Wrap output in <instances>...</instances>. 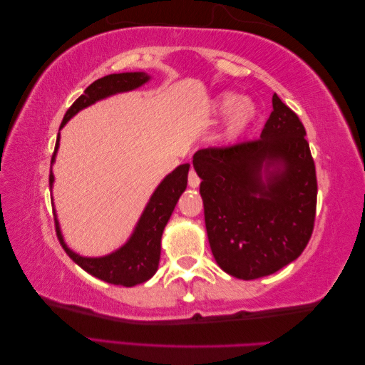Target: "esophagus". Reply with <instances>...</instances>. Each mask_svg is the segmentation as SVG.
I'll return each mask as SVG.
<instances>
[{"label": "esophagus", "instance_id": "34e87169", "mask_svg": "<svg viewBox=\"0 0 365 365\" xmlns=\"http://www.w3.org/2000/svg\"><path fill=\"white\" fill-rule=\"evenodd\" d=\"M198 184H200V178L195 173V170L192 168L190 172H189V185H190V187L195 189V187H198Z\"/></svg>", "mask_w": 365, "mask_h": 365}]
</instances>
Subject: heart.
<instances>
[{
    "mask_svg": "<svg viewBox=\"0 0 365 365\" xmlns=\"http://www.w3.org/2000/svg\"><path fill=\"white\" fill-rule=\"evenodd\" d=\"M215 110L222 115H227L224 128V137L227 140H236L240 137L257 115L254 103L247 99H242L236 93L220 94L215 101Z\"/></svg>",
    "mask_w": 365,
    "mask_h": 365,
    "instance_id": "obj_1",
    "label": "heart"
}]
</instances>
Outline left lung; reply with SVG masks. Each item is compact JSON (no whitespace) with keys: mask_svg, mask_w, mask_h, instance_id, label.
Listing matches in <instances>:
<instances>
[{"mask_svg":"<svg viewBox=\"0 0 365 365\" xmlns=\"http://www.w3.org/2000/svg\"><path fill=\"white\" fill-rule=\"evenodd\" d=\"M299 118L272 96L262 135L193 154L207 240L230 276L254 280L302 254L314 232L317 175Z\"/></svg>","mask_w":365,"mask_h":365,"instance_id":"left-lung-1","label":"left lung"}]
</instances>
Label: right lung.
I'll list each match as a JSON object with an SVG mask.
<instances>
[{
    "instance_id": "right-lung-1",
    "label": "right lung",
    "mask_w": 365,
    "mask_h": 365,
    "mask_svg": "<svg viewBox=\"0 0 365 365\" xmlns=\"http://www.w3.org/2000/svg\"><path fill=\"white\" fill-rule=\"evenodd\" d=\"M150 76L145 72H123V73H110V76L96 80L89 85L85 93L72 103V107L66 111L64 120L61 123L63 129L73 115H77L80 110L93 106L98 101H102L118 93H128L132 89H137L146 81H150ZM59 148V133L56 137L55 153L51 155V165H53L56 153ZM189 163L176 167L172 173L163 178L162 182L150 198V202L145 206V211L141 212L137 222V227L124 245L120 249L111 252L103 257H81L68 247L64 242V237L59 228V222L55 217L56 235L59 244L63 245L73 262L88 274L98 277L107 284L133 287L143 282L150 280L159 267L160 259V240L163 228L170 220L175 206L180 200L181 193L187 187V173ZM55 176L50 168V189L53 185Z\"/></svg>"
}]
</instances>
